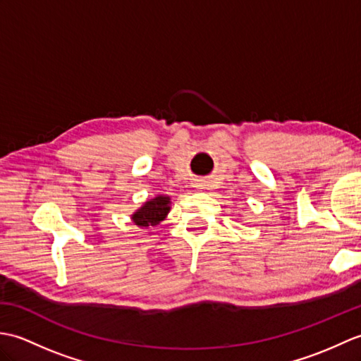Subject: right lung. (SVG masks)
<instances>
[{
  "instance_id": "1",
  "label": "right lung",
  "mask_w": 361,
  "mask_h": 361,
  "mask_svg": "<svg viewBox=\"0 0 361 361\" xmlns=\"http://www.w3.org/2000/svg\"><path fill=\"white\" fill-rule=\"evenodd\" d=\"M169 200L171 198L164 197V195H158L153 198L152 202L145 203L141 209H137L133 214V221L137 226H155L158 225L161 220H163L169 209H171V206H169Z\"/></svg>"
}]
</instances>
